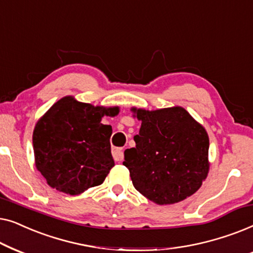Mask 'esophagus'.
I'll return each instance as SVG.
<instances>
[{"label":"esophagus","instance_id":"esophagus-1","mask_svg":"<svg viewBox=\"0 0 253 253\" xmlns=\"http://www.w3.org/2000/svg\"><path fill=\"white\" fill-rule=\"evenodd\" d=\"M112 154H113V158L115 161L120 162L123 160V148L122 147H113Z\"/></svg>","mask_w":253,"mask_h":253}]
</instances>
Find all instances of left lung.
<instances>
[{
	"label": "left lung",
	"instance_id": "left-lung-1",
	"mask_svg": "<svg viewBox=\"0 0 253 253\" xmlns=\"http://www.w3.org/2000/svg\"><path fill=\"white\" fill-rule=\"evenodd\" d=\"M132 110L141 126L136 147L124 151L123 165L134 189L159 205L193 195L209 172L206 130L182 107Z\"/></svg>",
	"mask_w": 253,
	"mask_h": 253
}]
</instances>
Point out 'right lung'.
I'll use <instances>...</instances> for the list:
<instances>
[{"instance_id": "add662e5", "label": "right lung", "mask_w": 253, "mask_h": 253, "mask_svg": "<svg viewBox=\"0 0 253 253\" xmlns=\"http://www.w3.org/2000/svg\"><path fill=\"white\" fill-rule=\"evenodd\" d=\"M117 113V107H94L72 96L50 107L33 131L36 166L48 185L75 196L102 184L115 164L109 141L112 126L101 119Z\"/></svg>"}]
</instances>
